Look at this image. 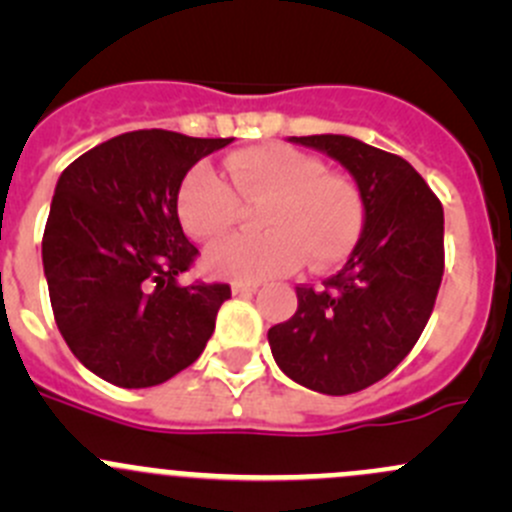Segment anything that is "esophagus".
<instances>
[{
    "mask_svg": "<svg viewBox=\"0 0 512 512\" xmlns=\"http://www.w3.org/2000/svg\"><path fill=\"white\" fill-rule=\"evenodd\" d=\"M255 282H232V294H237V297H250V294L257 292Z\"/></svg>",
    "mask_w": 512,
    "mask_h": 512,
    "instance_id": "1",
    "label": "esophagus"
}]
</instances>
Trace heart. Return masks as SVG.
<instances>
[{"label": "heart", "instance_id": "b5f03b06", "mask_svg": "<svg viewBox=\"0 0 512 512\" xmlns=\"http://www.w3.org/2000/svg\"><path fill=\"white\" fill-rule=\"evenodd\" d=\"M223 173L188 170L175 213L193 240L213 242L240 223L243 205H260V235H240L205 252V270L225 280L260 282L292 275L309 260L322 270L352 252L364 227V198L347 175L329 173L317 156L262 143L223 160Z\"/></svg>", "mask_w": 512, "mask_h": 512}]
</instances>
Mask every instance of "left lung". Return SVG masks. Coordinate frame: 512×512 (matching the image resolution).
Here are the masks:
<instances>
[{"label": "left lung", "instance_id": "8db88e82", "mask_svg": "<svg viewBox=\"0 0 512 512\" xmlns=\"http://www.w3.org/2000/svg\"><path fill=\"white\" fill-rule=\"evenodd\" d=\"M354 175L364 230L324 287H297V312L267 332L289 379L329 396L356 394L404 361L436 304L443 205L414 165L349 136H292Z\"/></svg>", "mask_w": 512, "mask_h": 512}]
</instances>
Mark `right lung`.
<instances>
[{
  "instance_id": "add662e5",
  "label": "right lung",
  "mask_w": 512,
  "mask_h": 512,
  "mask_svg": "<svg viewBox=\"0 0 512 512\" xmlns=\"http://www.w3.org/2000/svg\"><path fill=\"white\" fill-rule=\"evenodd\" d=\"M230 141L143 128L61 173L41 240L51 309L76 359L108 384H163L203 354L230 285H178L198 247L180 227L175 193Z\"/></svg>"
}]
</instances>
